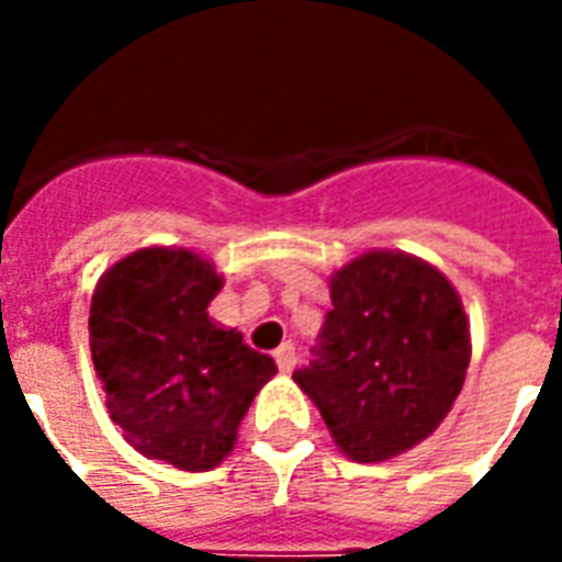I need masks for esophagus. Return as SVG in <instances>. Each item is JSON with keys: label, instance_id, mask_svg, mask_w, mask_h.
<instances>
[{"label": "esophagus", "instance_id": "1", "mask_svg": "<svg viewBox=\"0 0 562 562\" xmlns=\"http://www.w3.org/2000/svg\"><path fill=\"white\" fill-rule=\"evenodd\" d=\"M273 358H277V367H280L282 373H289L294 364H297V355H294V346L292 342H282L280 349L273 352Z\"/></svg>", "mask_w": 562, "mask_h": 562}]
</instances>
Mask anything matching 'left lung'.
<instances>
[{
  "instance_id": "left-lung-1",
  "label": "left lung",
  "mask_w": 562,
  "mask_h": 562,
  "mask_svg": "<svg viewBox=\"0 0 562 562\" xmlns=\"http://www.w3.org/2000/svg\"><path fill=\"white\" fill-rule=\"evenodd\" d=\"M330 310L294 382L358 463L409 451L458 401L472 342L458 289L430 261L370 249L330 273Z\"/></svg>"
}]
</instances>
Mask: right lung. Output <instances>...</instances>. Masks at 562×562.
<instances>
[{
	"label": "right lung",
	"instance_id": "obj_1",
	"mask_svg": "<svg viewBox=\"0 0 562 562\" xmlns=\"http://www.w3.org/2000/svg\"><path fill=\"white\" fill-rule=\"evenodd\" d=\"M216 265L183 246H144L104 270L90 306V349L104 406L128 446L177 470L228 458L249 403L273 379L270 355L207 313Z\"/></svg>",
	"mask_w": 562,
	"mask_h": 562
}]
</instances>
